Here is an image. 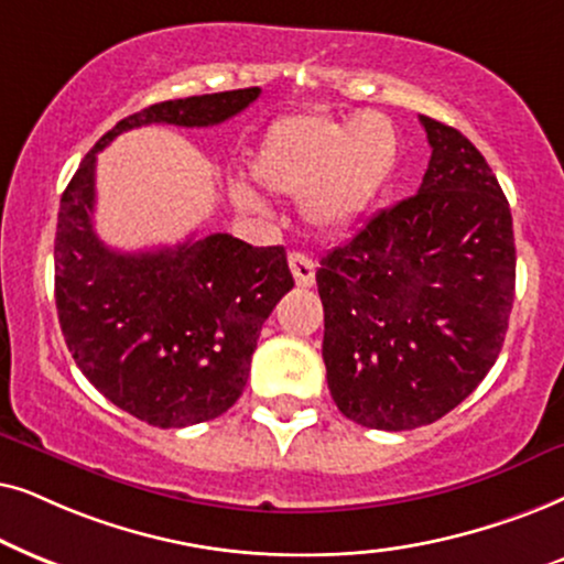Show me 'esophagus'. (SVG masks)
I'll use <instances>...</instances> for the list:
<instances>
[{
    "label": "esophagus",
    "instance_id": "obj_1",
    "mask_svg": "<svg viewBox=\"0 0 564 564\" xmlns=\"http://www.w3.org/2000/svg\"><path fill=\"white\" fill-rule=\"evenodd\" d=\"M289 268H291V273H294V281H296L299 289L314 286V273H317V265H314V260L310 258V254L291 252L289 254Z\"/></svg>",
    "mask_w": 564,
    "mask_h": 564
}]
</instances>
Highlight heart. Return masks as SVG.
<instances>
[{"instance_id": "heart-1", "label": "heart", "mask_w": 564, "mask_h": 564, "mask_svg": "<svg viewBox=\"0 0 564 564\" xmlns=\"http://www.w3.org/2000/svg\"><path fill=\"white\" fill-rule=\"evenodd\" d=\"M394 162L397 131L381 112L352 120L310 112L275 120L247 172L262 193L302 198V214L314 229L340 231L371 206ZM235 206L262 212V200L247 187L235 191Z\"/></svg>"}]
</instances>
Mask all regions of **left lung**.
<instances>
[{
	"mask_svg": "<svg viewBox=\"0 0 564 564\" xmlns=\"http://www.w3.org/2000/svg\"><path fill=\"white\" fill-rule=\"evenodd\" d=\"M420 123L412 198L319 260L322 358L337 410L377 431L435 423L492 369L516 294L513 219L490 164L452 126Z\"/></svg>",
	"mask_w": 564,
	"mask_h": 564,
	"instance_id": "obj_1",
	"label": "left lung"
}]
</instances>
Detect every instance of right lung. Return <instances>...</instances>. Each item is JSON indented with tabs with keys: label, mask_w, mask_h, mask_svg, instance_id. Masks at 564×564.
<instances>
[{
	"label": "right lung",
	"mask_w": 564,
	"mask_h": 564,
	"mask_svg": "<svg viewBox=\"0 0 564 564\" xmlns=\"http://www.w3.org/2000/svg\"><path fill=\"white\" fill-rule=\"evenodd\" d=\"M258 97L260 87L195 95L118 120L62 195L54 268L66 348L95 389L149 425L206 423L239 400L262 322L294 289V275L283 247H252L231 235L110 250L93 221L97 152L139 126L224 123Z\"/></svg>",
	"instance_id": "obj_1"
}]
</instances>
